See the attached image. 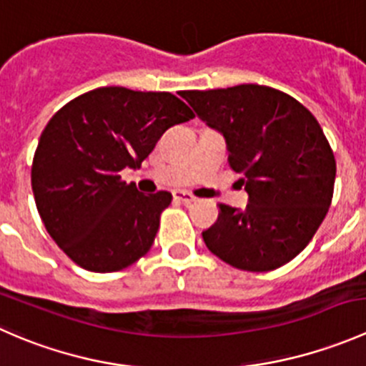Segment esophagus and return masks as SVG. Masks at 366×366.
I'll list each match as a JSON object with an SVG mask.
<instances>
[{"instance_id": "34e87169", "label": "esophagus", "mask_w": 366, "mask_h": 366, "mask_svg": "<svg viewBox=\"0 0 366 366\" xmlns=\"http://www.w3.org/2000/svg\"><path fill=\"white\" fill-rule=\"evenodd\" d=\"M173 197H175V200L182 202V204H193V202H197V197H193V194L187 193V191H182V189L175 191V193H173Z\"/></svg>"}]
</instances>
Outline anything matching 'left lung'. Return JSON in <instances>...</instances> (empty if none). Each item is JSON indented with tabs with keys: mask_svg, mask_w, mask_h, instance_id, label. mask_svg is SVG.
Returning a JSON list of instances; mask_svg holds the SVG:
<instances>
[{
	"mask_svg": "<svg viewBox=\"0 0 366 366\" xmlns=\"http://www.w3.org/2000/svg\"><path fill=\"white\" fill-rule=\"evenodd\" d=\"M182 97L224 136L249 197L244 210L219 204L217 221L202 232L207 248L241 271L282 267L312 241L333 198L337 162L319 122L289 94L260 84Z\"/></svg>",
	"mask_w": 366,
	"mask_h": 366,
	"instance_id": "left-lung-1",
	"label": "left lung"
}]
</instances>
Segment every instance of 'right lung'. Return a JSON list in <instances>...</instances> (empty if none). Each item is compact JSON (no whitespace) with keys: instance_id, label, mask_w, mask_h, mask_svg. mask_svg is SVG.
Segmentation results:
<instances>
[{"instance_id":"right-lung-1","label":"right lung","mask_w":366,"mask_h":366,"mask_svg":"<svg viewBox=\"0 0 366 366\" xmlns=\"http://www.w3.org/2000/svg\"><path fill=\"white\" fill-rule=\"evenodd\" d=\"M194 113L169 92L102 86L72 99L42 131L31 164L47 234L72 262L114 272L149 253L172 193L143 194L122 180L172 125Z\"/></svg>"}]
</instances>
